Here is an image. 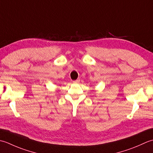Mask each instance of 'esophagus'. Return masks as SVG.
<instances>
[{
	"mask_svg": "<svg viewBox=\"0 0 153 153\" xmlns=\"http://www.w3.org/2000/svg\"><path fill=\"white\" fill-rule=\"evenodd\" d=\"M80 82V80L79 79H77V80H74L73 81V83H74V84H76V83H79Z\"/></svg>",
	"mask_w": 153,
	"mask_h": 153,
	"instance_id": "obj_1",
	"label": "esophagus"
}]
</instances>
